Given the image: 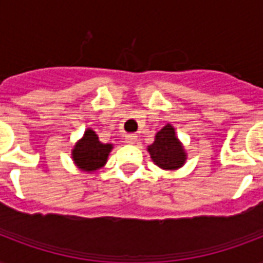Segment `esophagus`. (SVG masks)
I'll list each match as a JSON object with an SVG mask.
<instances>
[{
    "instance_id": "esophagus-1",
    "label": "esophagus",
    "mask_w": 263,
    "mask_h": 263,
    "mask_svg": "<svg viewBox=\"0 0 263 263\" xmlns=\"http://www.w3.org/2000/svg\"><path fill=\"white\" fill-rule=\"evenodd\" d=\"M136 138H138V136H136L135 134H127V135H125V142L129 144H134L136 142Z\"/></svg>"
}]
</instances>
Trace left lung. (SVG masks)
Masks as SVG:
<instances>
[{"mask_svg": "<svg viewBox=\"0 0 263 263\" xmlns=\"http://www.w3.org/2000/svg\"><path fill=\"white\" fill-rule=\"evenodd\" d=\"M147 150L154 164L166 171L181 168L187 160V153L171 124H166L160 132H157L154 143L150 144Z\"/></svg>", "mask_w": 263, "mask_h": 263, "instance_id": "1", "label": "left lung"}]
</instances>
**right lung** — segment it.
Returning <instances> with one entry per match:
<instances>
[{"mask_svg":"<svg viewBox=\"0 0 263 263\" xmlns=\"http://www.w3.org/2000/svg\"><path fill=\"white\" fill-rule=\"evenodd\" d=\"M111 148L113 144L99 142L98 135L88 128L72 150V160L82 171L94 172L106 164Z\"/></svg>","mask_w":263,"mask_h":263,"instance_id":"right-lung-1","label":"right lung"}]
</instances>
